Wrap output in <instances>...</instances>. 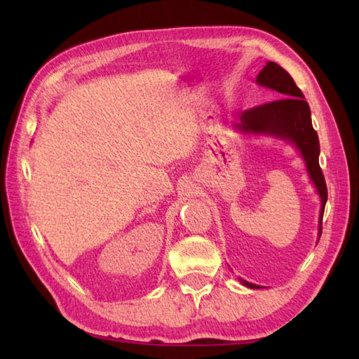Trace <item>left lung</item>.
Instances as JSON below:
<instances>
[{
    "mask_svg": "<svg viewBox=\"0 0 359 359\" xmlns=\"http://www.w3.org/2000/svg\"><path fill=\"white\" fill-rule=\"evenodd\" d=\"M256 83L259 86L271 89L278 100L243 111L241 114V123H236L234 128L243 134L269 135L285 140L299 151L309 177L313 182L321 199L318 226V236H321L327 187L321 168H319V139L311 125L310 106L304 100V94L296 86L292 75L278 63L266 62L264 69L259 72ZM239 280L248 288H261L241 278Z\"/></svg>",
    "mask_w": 359,
    "mask_h": 359,
    "instance_id": "obj_1",
    "label": "left lung"
}]
</instances>
